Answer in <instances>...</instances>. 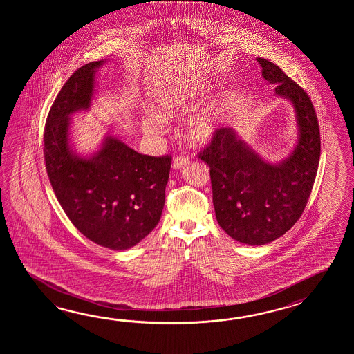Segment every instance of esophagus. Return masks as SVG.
<instances>
[{"label": "esophagus", "mask_w": 354, "mask_h": 354, "mask_svg": "<svg viewBox=\"0 0 354 354\" xmlns=\"http://www.w3.org/2000/svg\"><path fill=\"white\" fill-rule=\"evenodd\" d=\"M187 162V157H185V156H177V157L174 159V165H172V166H174V169H180V167L186 166Z\"/></svg>", "instance_id": "34e87169"}]
</instances>
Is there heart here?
Segmentation results:
<instances>
[{
    "label": "heart",
    "instance_id": "obj_1",
    "mask_svg": "<svg viewBox=\"0 0 354 354\" xmlns=\"http://www.w3.org/2000/svg\"><path fill=\"white\" fill-rule=\"evenodd\" d=\"M198 90L192 86H180L162 91L157 95L153 104L156 116H145L142 120V128L149 136H159L163 133V122L160 120H171L187 113L195 102ZM229 96L220 95L212 105L203 109L201 113L188 124V139L194 144H207L218 133L224 118Z\"/></svg>",
    "mask_w": 354,
    "mask_h": 354
}]
</instances>
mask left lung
I'll use <instances>...</instances> for the list:
<instances>
[{"mask_svg": "<svg viewBox=\"0 0 354 354\" xmlns=\"http://www.w3.org/2000/svg\"><path fill=\"white\" fill-rule=\"evenodd\" d=\"M276 95L292 102L299 127L294 151L279 165L261 158L232 128L218 129L198 158L210 167L212 203L218 225L235 241L263 245L300 218L315 182L320 130L306 91L274 63L257 58Z\"/></svg>", "mask_w": 354, "mask_h": 354, "instance_id": "8db88e82", "label": "left lung"}]
</instances>
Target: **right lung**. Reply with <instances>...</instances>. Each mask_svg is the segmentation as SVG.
I'll list each match as a JSON object with an SVG mask.
<instances>
[{"instance_id": "1", "label": "right lung", "mask_w": 354, "mask_h": 354, "mask_svg": "<svg viewBox=\"0 0 354 354\" xmlns=\"http://www.w3.org/2000/svg\"><path fill=\"white\" fill-rule=\"evenodd\" d=\"M105 60L78 68L59 91L44 129L46 174L60 206L90 241L131 248L157 226L166 201L171 156L151 157L107 136L91 158L69 147V116L90 107L95 72Z\"/></svg>"}]
</instances>
